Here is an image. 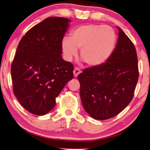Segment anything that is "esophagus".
<instances>
[{
    "label": "esophagus",
    "instance_id": "esophagus-1",
    "mask_svg": "<svg viewBox=\"0 0 150 150\" xmlns=\"http://www.w3.org/2000/svg\"><path fill=\"white\" fill-rule=\"evenodd\" d=\"M73 72H74V76L75 77H77L78 75L81 72V70H80V68H78V67H75L74 69Z\"/></svg>",
    "mask_w": 150,
    "mask_h": 150
}]
</instances>
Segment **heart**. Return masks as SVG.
<instances>
[{"label":"heart","instance_id":"obj_1","mask_svg":"<svg viewBox=\"0 0 150 150\" xmlns=\"http://www.w3.org/2000/svg\"><path fill=\"white\" fill-rule=\"evenodd\" d=\"M116 42V34L111 27L90 24L75 28L70 37L62 38L61 46L66 60H72L80 48V57L86 64L97 66L110 58Z\"/></svg>","mask_w":150,"mask_h":150}]
</instances>
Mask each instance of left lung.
I'll return each instance as SVG.
<instances>
[{
  "label": "left lung",
  "mask_w": 150,
  "mask_h": 150,
  "mask_svg": "<svg viewBox=\"0 0 150 150\" xmlns=\"http://www.w3.org/2000/svg\"><path fill=\"white\" fill-rule=\"evenodd\" d=\"M117 28L118 40L110 58L78 76L83 107L96 120L110 119L126 108L134 97L139 78L136 48L123 30Z\"/></svg>",
  "instance_id": "1"
}]
</instances>
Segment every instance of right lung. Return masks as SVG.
Listing matches in <instances>:
<instances>
[{
	"label": "right lung",
	"mask_w": 150,
	"mask_h": 150,
	"mask_svg": "<svg viewBox=\"0 0 150 150\" xmlns=\"http://www.w3.org/2000/svg\"><path fill=\"white\" fill-rule=\"evenodd\" d=\"M69 19L48 17L30 28L20 41L11 65L13 92L32 114L43 116L74 77V66L62 58V40Z\"/></svg>",
	"instance_id": "right-lung-1"
}]
</instances>
